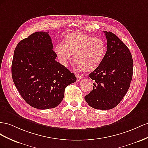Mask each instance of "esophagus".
Returning a JSON list of instances; mask_svg holds the SVG:
<instances>
[{
	"mask_svg": "<svg viewBox=\"0 0 148 148\" xmlns=\"http://www.w3.org/2000/svg\"><path fill=\"white\" fill-rule=\"evenodd\" d=\"M75 76H76V78H77V81H80L82 79V77L81 76V75L77 74H75Z\"/></svg>",
	"mask_w": 148,
	"mask_h": 148,
	"instance_id": "esophagus-1",
	"label": "esophagus"
}]
</instances>
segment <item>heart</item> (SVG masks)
<instances>
[{
	"label": "heart",
	"instance_id": "b5f03b06",
	"mask_svg": "<svg viewBox=\"0 0 148 148\" xmlns=\"http://www.w3.org/2000/svg\"><path fill=\"white\" fill-rule=\"evenodd\" d=\"M54 53L61 64L67 66L73 54V60L79 68L92 71L100 65L106 53V45L99 38L82 33H69L64 38V43H58Z\"/></svg>",
	"mask_w": 148,
	"mask_h": 148
}]
</instances>
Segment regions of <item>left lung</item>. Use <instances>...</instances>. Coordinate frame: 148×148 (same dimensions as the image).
Instances as JSON below:
<instances>
[{
	"instance_id": "1",
	"label": "left lung",
	"mask_w": 148,
	"mask_h": 148,
	"mask_svg": "<svg viewBox=\"0 0 148 148\" xmlns=\"http://www.w3.org/2000/svg\"><path fill=\"white\" fill-rule=\"evenodd\" d=\"M104 33L107 52L100 65L88 75L94 86L84 97L89 106L99 110L112 109L121 102L130 88L133 69L127 46L114 33Z\"/></svg>"
}]
</instances>
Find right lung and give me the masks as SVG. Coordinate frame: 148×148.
Returning <instances> with one entry per match:
<instances>
[{
	"label": "right lung",
	"instance_id": "1",
	"mask_svg": "<svg viewBox=\"0 0 148 148\" xmlns=\"http://www.w3.org/2000/svg\"><path fill=\"white\" fill-rule=\"evenodd\" d=\"M49 32H38L20 41L14 51L12 75L24 100L40 110L57 107L65 88L76 81L74 73L55 60Z\"/></svg>",
	"mask_w": 148,
	"mask_h": 148
}]
</instances>
